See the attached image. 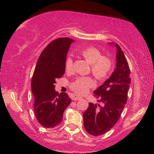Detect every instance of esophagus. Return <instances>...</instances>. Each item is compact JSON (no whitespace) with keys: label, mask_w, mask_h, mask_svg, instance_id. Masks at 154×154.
Here are the masks:
<instances>
[{"label":"esophagus","mask_w":154,"mask_h":154,"mask_svg":"<svg viewBox=\"0 0 154 154\" xmlns=\"http://www.w3.org/2000/svg\"><path fill=\"white\" fill-rule=\"evenodd\" d=\"M81 98H81L80 96H77L76 94H74L73 96H72V99L73 100H80Z\"/></svg>","instance_id":"esophagus-1"}]
</instances>
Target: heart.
I'll return each mask as SVG.
<instances>
[{
  "mask_svg": "<svg viewBox=\"0 0 154 154\" xmlns=\"http://www.w3.org/2000/svg\"><path fill=\"white\" fill-rule=\"evenodd\" d=\"M79 54L88 63L90 70L96 79L103 81L107 78L113 69V62L107 56H102V53L94 47H86L79 50ZM73 61L68 57L65 61V69L68 72L72 71ZM94 85V82L90 77H79L71 84V90L78 94H83Z\"/></svg>",
  "mask_w": 154,
  "mask_h": 154,
  "instance_id": "b5f03b06",
  "label": "heart"
}]
</instances>
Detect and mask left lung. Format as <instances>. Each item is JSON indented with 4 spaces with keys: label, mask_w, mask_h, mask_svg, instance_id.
<instances>
[{
    "label": "left lung",
    "mask_w": 154,
    "mask_h": 154,
    "mask_svg": "<svg viewBox=\"0 0 154 154\" xmlns=\"http://www.w3.org/2000/svg\"><path fill=\"white\" fill-rule=\"evenodd\" d=\"M116 47V69L111 77L94 92V96L101 105L90 103L83 114L85 129L93 136L105 134L115 126L127 101L130 83V68L120 47L117 43Z\"/></svg>",
    "instance_id": "1"
}]
</instances>
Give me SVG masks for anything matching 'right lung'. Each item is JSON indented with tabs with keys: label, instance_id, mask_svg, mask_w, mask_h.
<instances>
[{
	"label": "right lung",
	"instance_id": "obj_1",
	"mask_svg": "<svg viewBox=\"0 0 154 154\" xmlns=\"http://www.w3.org/2000/svg\"><path fill=\"white\" fill-rule=\"evenodd\" d=\"M72 41L67 37L52 41L43 49L33 72L34 111L38 122L48 128L61 123L64 111L71 103L66 93L56 92L55 83L64 73L66 54Z\"/></svg>",
	"mask_w": 154,
	"mask_h": 154
}]
</instances>
